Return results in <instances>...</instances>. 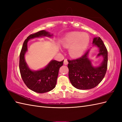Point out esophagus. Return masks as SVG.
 <instances>
[{"label":"esophagus","instance_id":"esophagus-1","mask_svg":"<svg viewBox=\"0 0 122 122\" xmlns=\"http://www.w3.org/2000/svg\"><path fill=\"white\" fill-rule=\"evenodd\" d=\"M63 63H64V65H67V64H68V60H67L66 59H64V62H63Z\"/></svg>","mask_w":122,"mask_h":122}]
</instances>
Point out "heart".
Wrapping results in <instances>:
<instances>
[{
    "instance_id": "heart-1",
    "label": "heart",
    "mask_w": 122,
    "mask_h": 122,
    "mask_svg": "<svg viewBox=\"0 0 122 122\" xmlns=\"http://www.w3.org/2000/svg\"><path fill=\"white\" fill-rule=\"evenodd\" d=\"M90 42V37L86 33L71 32L62 41L64 47L69 48V54L73 58L81 56L86 50Z\"/></svg>"
}]
</instances>
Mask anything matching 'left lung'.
<instances>
[{"label": "left lung", "instance_id": "8db88e82", "mask_svg": "<svg viewBox=\"0 0 122 122\" xmlns=\"http://www.w3.org/2000/svg\"><path fill=\"white\" fill-rule=\"evenodd\" d=\"M93 46L98 49L97 58L102 56L99 66H93L89 58L90 49L81 58L68 60L69 78L73 86L79 90H89L97 86L102 81L107 67V51L99 37L93 38Z\"/></svg>", "mask_w": 122, "mask_h": 122}]
</instances>
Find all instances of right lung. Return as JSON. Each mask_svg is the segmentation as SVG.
I'll return each instance as SVG.
<instances>
[{"label":"right lung","mask_w":122,"mask_h":122,"mask_svg":"<svg viewBox=\"0 0 122 122\" xmlns=\"http://www.w3.org/2000/svg\"><path fill=\"white\" fill-rule=\"evenodd\" d=\"M43 37L51 38L53 34L41 30L28 36L22 45L19 59V70L23 81L30 90L39 93L50 91L56 87L59 69L63 66L64 61L60 62L52 60L45 68L36 71L29 68L25 57L28 50V41Z\"/></svg>","instance_id":"right-lung-1"}]
</instances>
